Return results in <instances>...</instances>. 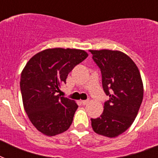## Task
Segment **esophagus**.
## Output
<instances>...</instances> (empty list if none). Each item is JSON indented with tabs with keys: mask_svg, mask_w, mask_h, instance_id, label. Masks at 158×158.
<instances>
[{
	"mask_svg": "<svg viewBox=\"0 0 158 158\" xmlns=\"http://www.w3.org/2000/svg\"><path fill=\"white\" fill-rule=\"evenodd\" d=\"M81 103L83 105H86V104L89 103V100H83V101H81Z\"/></svg>",
	"mask_w": 158,
	"mask_h": 158,
	"instance_id": "obj_1",
	"label": "esophagus"
}]
</instances>
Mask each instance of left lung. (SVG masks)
Returning a JSON list of instances; mask_svg holds the SVG:
<instances>
[{
    "label": "left lung",
    "instance_id": "1",
    "mask_svg": "<svg viewBox=\"0 0 158 158\" xmlns=\"http://www.w3.org/2000/svg\"><path fill=\"white\" fill-rule=\"evenodd\" d=\"M102 73V88L109 100L100 117L91 119L94 132L116 137L130 128L139 110L143 86L135 62L119 51L90 50Z\"/></svg>",
    "mask_w": 158,
    "mask_h": 158
}]
</instances>
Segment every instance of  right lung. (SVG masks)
Here are the masks:
<instances>
[{
    "mask_svg": "<svg viewBox=\"0 0 158 158\" xmlns=\"http://www.w3.org/2000/svg\"><path fill=\"white\" fill-rule=\"evenodd\" d=\"M88 57L78 49L52 48L33 56L20 78L23 107L36 129L54 136L69 128L78 105L57 93L75 65Z\"/></svg>",
    "mask_w": 158,
    "mask_h": 158,
    "instance_id": "obj_1",
    "label": "right lung"
}]
</instances>
